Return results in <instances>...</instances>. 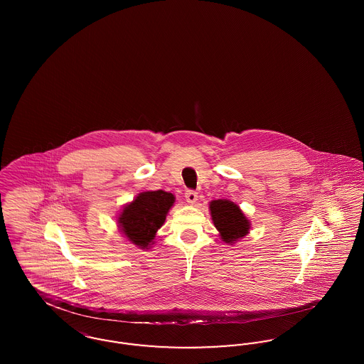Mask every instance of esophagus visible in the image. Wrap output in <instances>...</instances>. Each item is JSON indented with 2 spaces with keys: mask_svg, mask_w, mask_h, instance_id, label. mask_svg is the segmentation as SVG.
Masks as SVG:
<instances>
[{
  "mask_svg": "<svg viewBox=\"0 0 364 364\" xmlns=\"http://www.w3.org/2000/svg\"><path fill=\"white\" fill-rule=\"evenodd\" d=\"M186 200H187L190 205H195L196 200H198V193L192 190L186 191Z\"/></svg>",
  "mask_w": 364,
  "mask_h": 364,
  "instance_id": "34e87169",
  "label": "esophagus"
}]
</instances>
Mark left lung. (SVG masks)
Here are the masks:
<instances>
[{"label":"left lung","instance_id":"1","mask_svg":"<svg viewBox=\"0 0 364 364\" xmlns=\"http://www.w3.org/2000/svg\"><path fill=\"white\" fill-rule=\"evenodd\" d=\"M210 215L213 224L220 232V237L226 244H236L244 239L251 229V223L242 213L240 206L228 199L211 200Z\"/></svg>","mask_w":364,"mask_h":364}]
</instances>
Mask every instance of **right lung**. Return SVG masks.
Listing matches in <instances>:
<instances>
[{"instance_id":"right-lung-1","label":"right lung","mask_w":364,"mask_h":364,"mask_svg":"<svg viewBox=\"0 0 364 364\" xmlns=\"http://www.w3.org/2000/svg\"><path fill=\"white\" fill-rule=\"evenodd\" d=\"M174 202L173 193L166 191H143L138 193L117 215V226L125 240L140 250H150L156 242V232L165 224Z\"/></svg>"}]
</instances>
